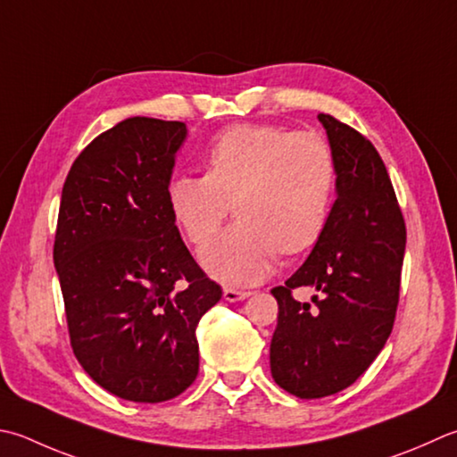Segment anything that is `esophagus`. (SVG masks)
Returning <instances> with one entry per match:
<instances>
[{
    "label": "esophagus",
    "instance_id": "obj_1",
    "mask_svg": "<svg viewBox=\"0 0 457 457\" xmlns=\"http://www.w3.org/2000/svg\"><path fill=\"white\" fill-rule=\"evenodd\" d=\"M249 291H237V289H223V299L229 301V303H236V301H244L249 297Z\"/></svg>",
    "mask_w": 457,
    "mask_h": 457
}]
</instances>
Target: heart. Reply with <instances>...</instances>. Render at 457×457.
Here are the masks:
<instances>
[{"label":"heart","mask_w":457,"mask_h":457,"mask_svg":"<svg viewBox=\"0 0 457 457\" xmlns=\"http://www.w3.org/2000/svg\"><path fill=\"white\" fill-rule=\"evenodd\" d=\"M205 176L180 174L168 204L192 244L208 241L234 204L237 221L202 249V263L226 285H252L273 270L277 252L301 253L320 237L333 202L337 164L317 134L239 124L218 134Z\"/></svg>","instance_id":"obj_1"}]
</instances>
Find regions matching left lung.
Returning a JSON list of instances; mask_svg holds the SVG:
<instances>
[{"label": "left lung", "mask_w": 457, "mask_h": 457, "mask_svg": "<svg viewBox=\"0 0 457 457\" xmlns=\"http://www.w3.org/2000/svg\"><path fill=\"white\" fill-rule=\"evenodd\" d=\"M337 164V200L307 262L271 289L279 305L271 377L299 398L337 395L361 377L395 325L406 226L380 154L361 132L319 114ZM311 287L313 305L290 291Z\"/></svg>", "instance_id": "left-lung-1"}]
</instances>
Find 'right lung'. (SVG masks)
Listing matches in <instances>:
<instances>
[{
  "mask_svg": "<svg viewBox=\"0 0 457 457\" xmlns=\"http://www.w3.org/2000/svg\"><path fill=\"white\" fill-rule=\"evenodd\" d=\"M178 120L132 116L88 145L62 186L53 262L71 346L98 386L156 404L198 377L195 341L221 287L187 252L168 204Z\"/></svg>",
  "mask_w": 457,
  "mask_h": 457,
  "instance_id": "1",
  "label": "right lung"
}]
</instances>
